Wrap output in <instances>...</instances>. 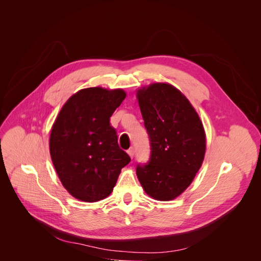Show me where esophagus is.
Segmentation results:
<instances>
[{"label":"esophagus","instance_id":"1","mask_svg":"<svg viewBox=\"0 0 261 261\" xmlns=\"http://www.w3.org/2000/svg\"><path fill=\"white\" fill-rule=\"evenodd\" d=\"M127 153H128V155L131 157V159H133V157H134V148H133V147L129 148V150L127 151Z\"/></svg>","mask_w":261,"mask_h":261}]
</instances>
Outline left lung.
<instances>
[{
  "mask_svg": "<svg viewBox=\"0 0 261 261\" xmlns=\"http://www.w3.org/2000/svg\"><path fill=\"white\" fill-rule=\"evenodd\" d=\"M151 144V157L137 165L145 193L160 201L172 200L187 189L205 153L202 123L180 91L168 84H152L137 91Z\"/></svg>",
  "mask_w": 261,
  "mask_h": 261,
  "instance_id": "8db88e82",
  "label": "left lung"
}]
</instances>
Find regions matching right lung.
I'll list each match as a JSON object with an SVG mask.
<instances>
[{
	"label": "right lung",
	"instance_id": "1",
	"mask_svg": "<svg viewBox=\"0 0 261 261\" xmlns=\"http://www.w3.org/2000/svg\"><path fill=\"white\" fill-rule=\"evenodd\" d=\"M125 98L121 89H83L68 99L53 125L49 152L54 166L66 190L82 201L106 198L121 169L131 161L109 123Z\"/></svg>",
	"mask_w": 261,
	"mask_h": 261
}]
</instances>
